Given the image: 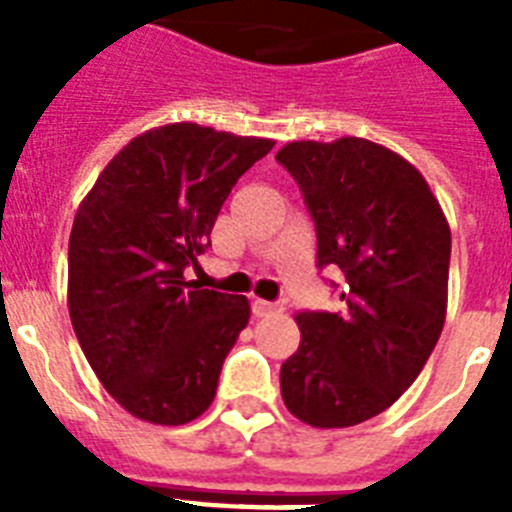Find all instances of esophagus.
I'll list each match as a JSON object with an SVG mask.
<instances>
[{
	"mask_svg": "<svg viewBox=\"0 0 512 512\" xmlns=\"http://www.w3.org/2000/svg\"><path fill=\"white\" fill-rule=\"evenodd\" d=\"M276 311H281L276 303H268V300H260V297H255V300H252V313H255L257 319L271 316V313H276Z\"/></svg>",
	"mask_w": 512,
	"mask_h": 512,
	"instance_id": "34e87169",
	"label": "esophagus"
}]
</instances>
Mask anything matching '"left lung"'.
<instances>
[{
	"mask_svg": "<svg viewBox=\"0 0 512 512\" xmlns=\"http://www.w3.org/2000/svg\"><path fill=\"white\" fill-rule=\"evenodd\" d=\"M319 236V268L345 276L342 311H303L281 398L313 428L385 412L436 348L446 319L452 233L425 177L364 138L297 140L276 154Z\"/></svg>",
	"mask_w": 512,
	"mask_h": 512,
	"instance_id": "1",
	"label": "left lung"
}]
</instances>
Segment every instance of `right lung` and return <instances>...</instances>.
Wrapping results in <instances>:
<instances>
[{
  "mask_svg": "<svg viewBox=\"0 0 512 512\" xmlns=\"http://www.w3.org/2000/svg\"><path fill=\"white\" fill-rule=\"evenodd\" d=\"M273 140L180 122L132 138L76 209L68 313L103 388L138 420L185 425L207 412L249 300L199 289L183 271L217 212Z\"/></svg>",
  "mask_w": 512,
  "mask_h": 512,
  "instance_id": "1",
  "label": "right lung"
}]
</instances>
